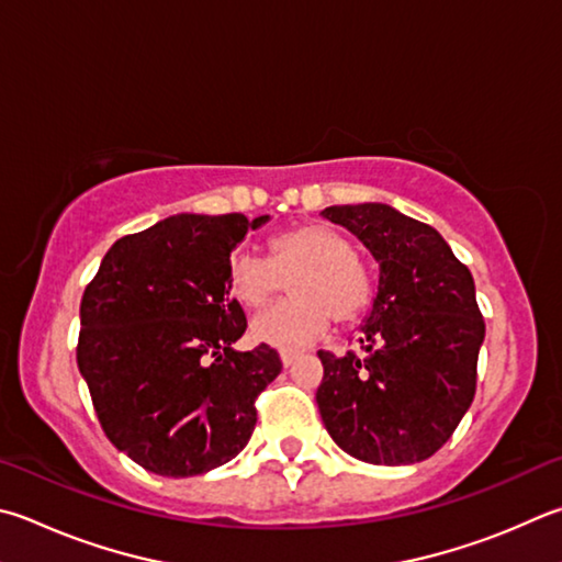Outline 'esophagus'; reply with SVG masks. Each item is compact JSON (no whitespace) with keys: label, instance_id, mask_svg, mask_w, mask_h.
Returning <instances> with one entry per match:
<instances>
[{"label":"esophagus","instance_id":"34e87169","mask_svg":"<svg viewBox=\"0 0 562 562\" xmlns=\"http://www.w3.org/2000/svg\"><path fill=\"white\" fill-rule=\"evenodd\" d=\"M280 359H282V363H284V366H292L294 361L300 359V353H297V351H282V353H280Z\"/></svg>","mask_w":562,"mask_h":562}]
</instances>
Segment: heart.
<instances>
[{
    "label": "heart",
    "mask_w": 562,
    "mask_h": 562,
    "mask_svg": "<svg viewBox=\"0 0 562 562\" xmlns=\"http://www.w3.org/2000/svg\"><path fill=\"white\" fill-rule=\"evenodd\" d=\"M292 280V297L258 314L255 341L297 351L326 331L329 319L351 324L371 307L373 278L353 255L351 240L324 223L278 233L270 260L238 250L228 262V288L243 307L260 310Z\"/></svg>",
    "instance_id": "heart-1"
}]
</instances>
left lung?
I'll return each mask as SVG.
<instances>
[{
  "instance_id": "1",
  "label": "left lung",
  "mask_w": 562,
  "mask_h": 562,
  "mask_svg": "<svg viewBox=\"0 0 562 562\" xmlns=\"http://www.w3.org/2000/svg\"><path fill=\"white\" fill-rule=\"evenodd\" d=\"M322 216L351 231L379 262L363 353L319 351L316 405L326 432L361 462H423L474 401L484 319L472 272L432 226L387 203L329 206Z\"/></svg>"
}]
</instances>
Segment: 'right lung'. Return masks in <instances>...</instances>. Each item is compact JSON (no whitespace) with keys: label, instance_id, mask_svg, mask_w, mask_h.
Here are the masks:
<instances>
[{"label":"right lung","instance_id":"obj_1","mask_svg":"<svg viewBox=\"0 0 562 562\" xmlns=\"http://www.w3.org/2000/svg\"><path fill=\"white\" fill-rule=\"evenodd\" d=\"M268 221L177 213L120 238L86 288L78 369L108 440L147 472H211L250 440L282 361L268 344L233 349L248 322L228 262Z\"/></svg>","mask_w":562,"mask_h":562}]
</instances>
